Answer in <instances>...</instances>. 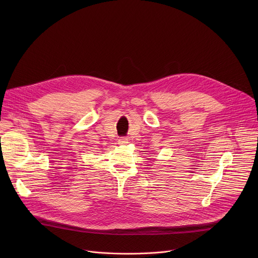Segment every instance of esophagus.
<instances>
[{"mask_svg":"<svg viewBox=\"0 0 258 258\" xmlns=\"http://www.w3.org/2000/svg\"><path fill=\"white\" fill-rule=\"evenodd\" d=\"M118 143H119L120 145H126V144L128 143V140H127L126 138H121V139L118 140Z\"/></svg>","mask_w":258,"mask_h":258,"instance_id":"34e87169","label":"esophagus"}]
</instances>
